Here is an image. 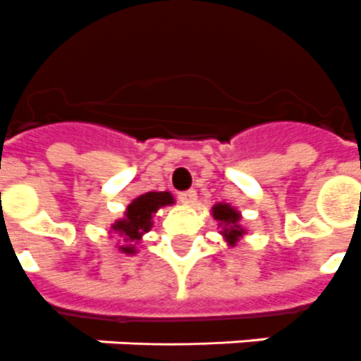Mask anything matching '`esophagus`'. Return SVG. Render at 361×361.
Masks as SVG:
<instances>
[{"instance_id":"esophagus-1","label":"esophagus","mask_w":361,"mask_h":361,"mask_svg":"<svg viewBox=\"0 0 361 361\" xmlns=\"http://www.w3.org/2000/svg\"><path fill=\"white\" fill-rule=\"evenodd\" d=\"M178 201L183 204H195L197 201V194H195V190H186V192H180L178 194Z\"/></svg>"}]
</instances>
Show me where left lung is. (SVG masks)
Wrapping results in <instances>:
<instances>
[{
  "mask_svg": "<svg viewBox=\"0 0 361 361\" xmlns=\"http://www.w3.org/2000/svg\"><path fill=\"white\" fill-rule=\"evenodd\" d=\"M212 216L220 221V226L224 224V231H221V233L226 235L227 242H229V244H236V240L244 235V229L238 227L240 214H238L233 207H229V204L218 203L214 209H212Z\"/></svg>",
  "mask_w": 361,
  "mask_h": 361,
  "instance_id": "8db88e82",
  "label": "left lung"
}]
</instances>
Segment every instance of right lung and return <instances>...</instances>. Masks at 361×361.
<instances>
[{
	"label": "right lung",
	"instance_id": "obj_1",
	"mask_svg": "<svg viewBox=\"0 0 361 361\" xmlns=\"http://www.w3.org/2000/svg\"><path fill=\"white\" fill-rule=\"evenodd\" d=\"M173 203V195L169 192H147L134 199L128 209H126L125 220L115 221L114 229L121 236H125L126 242L140 240L141 235L147 233L152 226V214L157 212L160 207ZM125 253H135L134 246H123L121 247Z\"/></svg>",
	"mask_w": 361,
	"mask_h": 361
}]
</instances>
